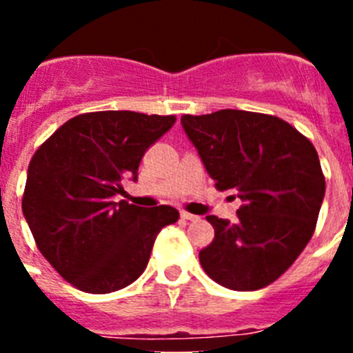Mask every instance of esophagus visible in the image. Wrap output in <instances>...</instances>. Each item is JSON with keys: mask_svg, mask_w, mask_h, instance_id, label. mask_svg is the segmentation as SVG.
Instances as JSON below:
<instances>
[{"mask_svg": "<svg viewBox=\"0 0 353 353\" xmlns=\"http://www.w3.org/2000/svg\"><path fill=\"white\" fill-rule=\"evenodd\" d=\"M180 215H182L183 219H187V221H196V219H198V215L191 214V212H185V210L180 212Z\"/></svg>", "mask_w": 353, "mask_h": 353, "instance_id": "1", "label": "esophagus"}]
</instances>
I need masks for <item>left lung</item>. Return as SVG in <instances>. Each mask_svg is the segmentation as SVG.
<instances>
[{
    "label": "left lung",
    "instance_id": "8db88e82",
    "mask_svg": "<svg viewBox=\"0 0 353 353\" xmlns=\"http://www.w3.org/2000/svg\"><path fill=\"white\" fill-rule=\"evenodd\" d=\"M180 121L215 187L242 199L235 223L207 215L215 236L199 251V263L224 288L269 286L316 228L325 176L313 143L281 118L239 109Z\"/></svg>",
    "mask_w": 353,
    "mask_h": 353
}]
</instances>
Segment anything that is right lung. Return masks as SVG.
I'll return each mask as SVG.
<instances>
[{
	"label": "right lung",
	"instance_id": "obj_1",
	"mask_svg": "<svg viewBox=\"0 0 353 353\" xmlns=\"http://www.w3.org/2000/svg\"><path fill=\"white\" fill-rule=\"evenodd\" d=\"M174 121L134 111L84 113L31 157L23 214L43 258L81 292L111 293L136 281L159 232L179 221L170 205L114 201L121 180H138L145 152Z\"/></svg>",
	"mask_w": 353,
	"mask_h": 353
}]
</instances>
